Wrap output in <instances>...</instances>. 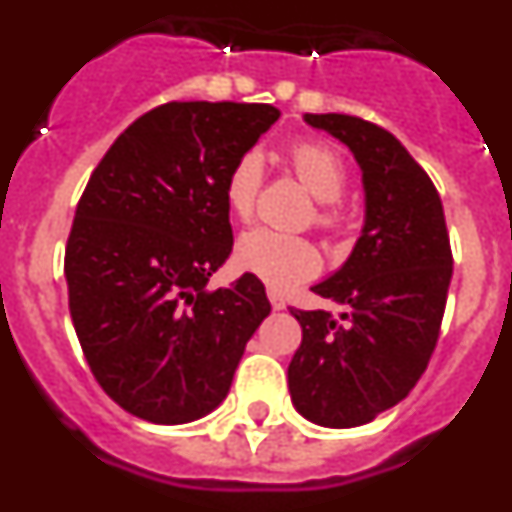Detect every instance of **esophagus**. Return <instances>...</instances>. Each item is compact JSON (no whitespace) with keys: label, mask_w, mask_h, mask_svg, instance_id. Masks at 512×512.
<instances>
[{"label":"esophagus","mask_w":512,"mask_h":512,"mask_svg":"<svg viewBox=\"0 0 512 512\" xmlns=\"http://www.w3.org/2000/svg\"><path fill=\"white\" fill-rule=\"evenodd\" d=\"M269 302L274 310H284V307H287V302H284V297L279 295L277 289H269Z\"/></svg>","instance_id":"1"}]
</instances>
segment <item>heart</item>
<instances>
[{
	"instance_id": "b5f03b06",
	"label": "heart",
	"mask_w": 512,
	"mask_h": 512,
	"mask_svg": "<svg viewBox=\"0 0 512 512\" xmlns=\"http://www.w3.org/2000/svg\"><path fill=\"white\" fill-rule=\"evenodd\" d=\"M289 166L307 192L315 197L312 223L320 230L338 233L346 225V212L338 197L346 189V166L336 151L323 143H297L289 151ZM264 187V158L259 151H246L235 158L225 176V205L238 220H251ZM235 259L253 277L274 289L295 287L320 271V251L305 235L279 233L271 228H253L238 241Z\"/></svg>"
}]
</instances>
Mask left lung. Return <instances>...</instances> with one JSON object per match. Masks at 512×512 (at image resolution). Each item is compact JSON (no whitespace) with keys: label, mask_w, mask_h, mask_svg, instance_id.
Instances as JSON below:
<instances>
[{"label":"left lung","mask_w":512,"mask_h":512,"mask_svg":"<svg viewBox=\"0 0 512 512\" xmlns=\"http://www.w3.org/2000/svg\"><path fill=\"white\" fill-rule=\"evenodd\" d=\"M346 143L361 166L366 217L346 264L312 292L343 307L297 310L302 343L289 361L297 413L354 428L408 397L441 333L451 243L431 176L384 128L354 115H305Z\"/></svg>","instance_id":"1"}]
</instances>
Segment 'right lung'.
Here are the masks:
<instances>
[{
    "mask_svg": "<svg viewBox=\"0 0 512 512\" xmlns=\"http://www.w3.org/2000/svg\"><path fill=\"white\" fill-rule=\"evenodd\" d=\"M277 120L271 104H161L89 176L63 259L69 310L94 379L135 418L215 410L271 312L253 274L205 284L233 251L228 169Z\"/></svg>",
    "mask_w": 512,
    "mask_h": 512,
    "instance_id": "1",
    "label": "right lung"
}]
</instances>
